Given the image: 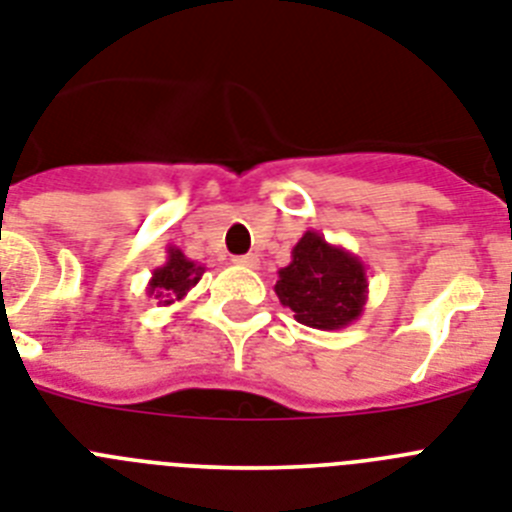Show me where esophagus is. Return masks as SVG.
<instances>
[{
	"label": "esophagus",
	"mask_w": 512,
	"mask_h": 512,
	"mask_svg": "<svg viewBox=\"0 0 512 512\" xmlns=\"http://www.w3.org/2000/svg\"><path fill=\"white\" fill-rule=\"evenodd\" d=\"M234 262H237V265H242V268H252V270H255L257 265H260V257H257V255H252V252H250V255L234 257Z\"/></svg>",
	"instance_id": "1"
}]
</instances>
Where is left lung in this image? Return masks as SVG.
Instances as JSON below:
<instances>
[{"instance_id": "obj_1", "label": "left lung", "mask_w": 512, "mask_h": 512, "mask_svg": "<svg viewBox=\"0 0 512 512\" xmlns=\"http://www.w3.org/2000/svg\"><path fill=\"white\" fill-rule=\"evenodd\" d=\"M275 293L296 322L314 330H342L363 314L368 275L361 257L330 244L319 231H306L278 270Z\"/></svg>"}]
</instances>
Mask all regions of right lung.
I'll list each match as a JSON object with an SVG mask.
<instances>
[{"mask_svg":"<svg viewBox=\"0 0 512 512\" xmlns=\"http://www.w3.org/2000/svg\"><path fill=\"white\" fill-rule=\"evenodd\" d=\"M206 268L193 262L190 257H185V252L175 244L167 247V262L159 265L149 278V286H146V293L154 296L162 306H170L175 301L185 299L188 291L193 286H198V281L203 278Z\"/></svg>","mask_w":512,"mask_h":512,"instance_id":"1","label":"right lung"}]
</instances>
